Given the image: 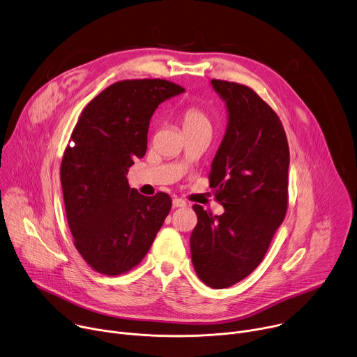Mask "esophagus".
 <instances>
[{"mask_svg":"<svg viewBox=\"0 0 357 357\" xmlns=\"http://www.w3.org/2000/svg\"><path fill=\"white\" fill-rule=\"evenodd\" d=\"M174 206L175 208H186L188 206V202L183 200L182 197H175L174 199Z\"/></svg>","mask_w":357,"mask_h":357,"instance_id":"34e87169","label":"esophagus"}]
</instances>
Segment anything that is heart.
Returning a JSON list of instances; mask_svg holds the SVG:
<instances>
[{"label":"heart","instance_id":"1","mask_svg":"<svg viewBox=\"0 0 357 357\" xmlns=\"http://www.w3.org/2000/svg\"><path fill=\"white\" fill-rule=\"evenodd\" d=\"M179 120L185 132L205 127L211 128V120L208 114L205 113V110L197 106H186L185 109H182V112L179 113Z\"/></svg>","mask_w":357,"mask_h":357}]
</instances>
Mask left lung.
<instances>
[{
  "label": "left lung",
  "mask_w": 357,
  "mask_h": 357,
  "mask_svg": "<svg viewBox=\"0 0 357 357\" xmlns=\"http://www.w3.org/2000/svg\"><path fill=\"white\" fill-rule=\"evenodd\" d=\"M226 100L229 126L209 172L225 213L193 205L192 264L212 288L244 280L263 261L288 209L289 148L273 107L245 84L213 79Z\"/></svg>",
  "instance_id": "1"
}]
</instances>
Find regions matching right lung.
Returning <instances> with one entry per match:
<instances>
[{
  "label": "right lung",
  "instance_id": "right-lung-1",
  "mask_svg": "<svg viewBox=\"0 0 357 357\" xmlns=\"http://www.w3.org/2000/svg\"><path fill=\"white\" fill-rule=\"evenodd\" d=\"M182 91L165 79L116 82L83 109L72 131L61 165L65 211L75 247L100 274L137 267L171 211L169 195L142 196L126 174L145 155L158 105Z\"/></svg>",
  "mask_w": 357,
  "mask_h": 357
}]
</instances>
